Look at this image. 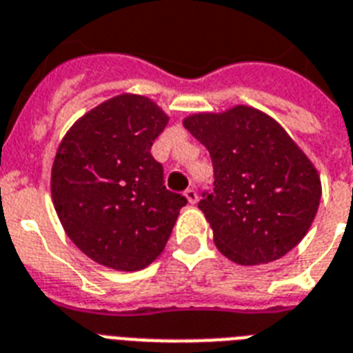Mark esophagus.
<instances>
[{"instance_id":"obj_1","label":"esophagus","mask_w":353,"mask_h":353,"mask_svg":"<svg viewBox=\"0 0 353 353\" xmlns=\"http://www.w3.org/2000/svg\"><path fill=\"white\" fill-rule=\"evenodd\" d=\"M184 196L188 199L190 204H196V201H199V195H196V191L193 190V188H188V190L184 191Z\"/></svg>"}]
</instances>
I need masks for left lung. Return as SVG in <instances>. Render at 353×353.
Listing matches in <instances>:
<instances>
[{
	"label": "left lung",
	"instance_id": "1",
	"mask_svg": "<svg viewBox=\"0 0 353 353\" xmlns=\"http://www.w3.org/2000/svg\"><path fill=\"white\" fill-rule=\"evenodd\" d=\"M184 127L206 147L214 190L199 208L221 254L239 265L269 263L299 245L321 202L315 165L280 123L252 106L193 114Z\"/></svg>",
	"mask_w": 353,
	"mask_h": 353
}]
</instances>
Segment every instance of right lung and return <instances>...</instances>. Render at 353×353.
Instances as JSON below:
<instances>
[{
  "mask_svg": "<svg viewBox=\"0 0 353 353\" xmlns=\"http://www.w3.org/2000/svg\"><path fill=\"white\" fill-rule=\"evenodd\" d=\"M169 117L149 97L101 103L62 138L51 196L65 234L90 259L116 270L145 269L165 248L185 196L165 190L152 141Z\"/></svg>",
  "mask_w": 353,
  "mask_h": 353,
  "instance_id": "obj_1",
  "label": "right lung"
}]
</instances>
